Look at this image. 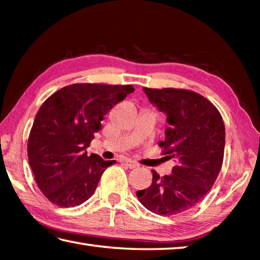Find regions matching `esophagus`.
I'll return each instance as SVG.
<instances>
[{"label":"esophagus","mask_w":260,"mask_h":260,"mask_svg":"<svg viewBox=\"0 0 260 260\" xmlns=\"http://www.w3.org/2000/svg\"><path fill=\"white\" fill-rule=\"evenodd\" d=\"M125 164L129 167V169H136V167H139V164L138 162H135V161H133V160H129V159H127V160H125L124 161Z\"/></svg>","instance_id":"esophagus-1"}]
</instances>
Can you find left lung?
<instances>
[{
	"mask_svg": "<svg viewBox=\"0 0 260 260\" xmlns=\"http://www.w3.org/2000/svg\"><path fill=\"white\" fill-rule=\"evenodd\" d=\"M150 103L165 113L170 127L159 142L162 155L173 158L172 174L159 177L136 196L144 208L159 215L184 212L212 188L225 150V125L217 108L203 96L187 89L143 88Z\"/></svg>",
	"mask_w": 260,
	"mask_h": 260,
	"instance_id": "8db88e82",
	"label": "left lung"
}]
</instances>
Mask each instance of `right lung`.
Wrapping results in <instances>:
<instances>
[{"label": "right lung", "mask_w": 260, "mask_h": 260, "mask_svg": "<svg viewBox=\"0 0 260 260\" xmlns=\"http://www.w3.org/2000/svg\"><path fill=\"white\" fill-rule=\"evenodd\" d=\"M134 88L74 83L41 105L30 129L27 156L39 188L51 203L73 208L93 195L107 167L116 160L87 156L101 121Z\"/></svg>", "instance_id": "1"}]
</instances>
